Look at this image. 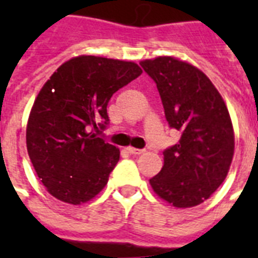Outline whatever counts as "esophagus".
I'll return each instance as SVG.
<instances>
[{
  "instance_id": "obj_1",
  "label": "esophagus",
  "mask_w": 258,
  "mask_h": 258,
  "mask_svg": "<svg viewBox=\"0 0 258 258\" xmlns=\"http://www.w3.org/2000/svg\"><path fill=\"white\" fill-rule=\"evenodd\" d=\"M127 151H128V154H131V155H141V154L145 153V150L134 149V147H128V149H127Z\"/></svg>"
}]
</instances>
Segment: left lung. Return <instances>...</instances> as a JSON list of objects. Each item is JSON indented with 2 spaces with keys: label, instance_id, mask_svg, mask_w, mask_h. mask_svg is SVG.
Here are the masks:
<instances>
[{
  "label": "left lung",
  "instance_id": "8db88e82",
  "mask_svg": "<svg viewBox=\"0 0 258 258\" xmlns=\"http://www.w3.org/2000/svg\"><path fill=\"white\" fill-rule=\"evenodd\" d=\"M157 84L166 120L180 133L163 151V167L150 179L158 196L175 208L208 200L228 175L234 134L220 92L204 72L172 57L141 62Z\"/></svg>",
  "mask_w": 258,
  "mask_h": 258
}]
</instances>
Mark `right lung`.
<instances>
[{"instance_id":"obj_1","label":"right lung","mask_w":258,"mask_h":258,"mask_svg":"<svg viewBox=\"0 0 258 258\" xmlns=\"http://www.w3.org/2000/svg\"><path fill=\"white\" fill-rule=\"evenodd\" d=\"M141 74L135 62L79 56L44 84L30 111L26 147L54 198L80 205L107 184L120 153L95 130L107 128L111 96Z\"/></svg>"}]
</instances>
